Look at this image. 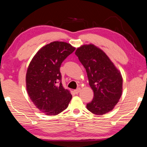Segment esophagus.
<instances>
[{"label":"esophagus","mask_w":147,"mask_h":147,"mask_svg":"<svg viewBox=\"0 0 147 147\" xmlns=\"http://www.w3.org/2000/svg\"><path fill=\"white\" fill-rule=\"evenodd\" d=\"M80 88H78V89H76V90H74V93H75L76 94H78V93H79V92H80Z\"/></svg>","instance_id":"34e87169"}]
</instances>
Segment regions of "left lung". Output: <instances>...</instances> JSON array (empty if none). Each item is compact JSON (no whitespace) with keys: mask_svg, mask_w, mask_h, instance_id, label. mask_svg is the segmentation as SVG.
I'll list each match as a JSON object with an SVG mask.
<instances>
[{"mask_svg":"<svg viewBox=\"0 0 147 147\" xmlns=\"http://www.w3.org/2000/svg\"><path fill=\"white\" fill-rule=\"evenodd\" d=\"M75 54L85 67L94 92V98L87 104V109L96 115L111 111L122 95L120 72L106 54L92 44L81 46Z\"/></svg>","mask_w":147,"mask_h":147,"instance_id":"obj_1","label":"left lung"}]
</instances>
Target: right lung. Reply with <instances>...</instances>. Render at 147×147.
<instances>
[{
  "instance_id": "1",
  "label": "right lung",
  "mask_w": 147,
  "mask_h": 147,
  "mask_svg": "<svg viewBox=\"0 0 147 147\" xmlns=\"http://www.w3.org/2000/svg\"><path fill=\"white\" fill-rule=\"evenodd\" d=\"M75 47L63 41L44 46L34 56L26 74V86L31 101L40 111L49 116L67 108L72 96L61 83L60 67Z\"/></svg>"
}]
</instances>
